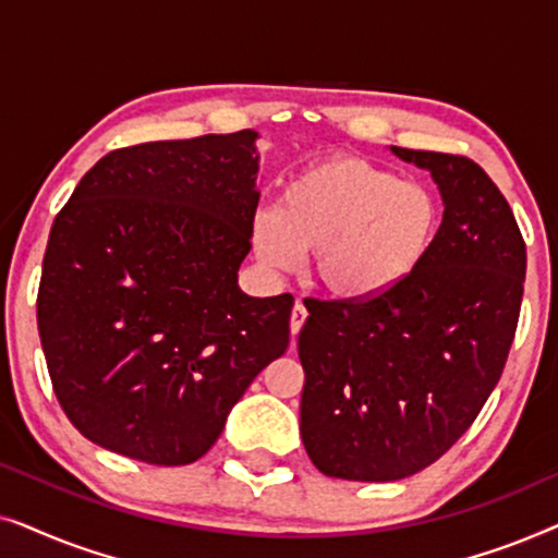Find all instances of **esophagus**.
Here are the masks:
<instances>
[{"mask_svg":"<svg viewBox=\"0 0 558 558\" xmlns=\"http://www.w3.org/2000/svg\"><path fill=\"white\" fill-rule=\"evenodd\" d=\"M304 319H307V307H304L302 300L294 302V310H292V323H289V327H292V338L296 340V332L302 330Z\"/></svg>","mask_w":558,"mask_h":558,"instance_id":"obj_1","label":"esophagus"}]
</instances>
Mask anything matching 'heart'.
<instances>
[{"label": "heart", "mask_w": 558, "mask_h": 558, "mask_svg": "<svg viewBox=\"0 0 558 558\" xmlns=\"http://www.w3.org/2000/svg\"><path fill=\"white\" fill-rule=\"evenodd\" d=\"M441 208L429 187L361 157L310 165L281 190L277 208L251 223V246L269 274H312L345 302L378 300L422 269L437 243Z\"/></svg>", "instance_id": "b5f03b06"}]
</instances>
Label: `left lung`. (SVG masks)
<instances>
[{"label":"left lung","mask_w":558,"mask_h":558,"mask_svg":"<svg viewBox=\"0 0 558 558\" xmlns=\"http://www.w3.org/2000/svg\"><path fill=\"white\" fill-rule=\"evenodd\" d=\"M429 170L445 216L432 254L371 302L307 304L300 434L327 477L393 483L437 462L506 368L523 300L525 243L480 165L391 147Z\"/></svg>","instance_id":"1"}]
</instances>
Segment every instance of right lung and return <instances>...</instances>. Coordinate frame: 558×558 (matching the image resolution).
<instances>
[{
  "instance_id": "obj_1",
  "label": "right lung",
  "mask_w": 558,
  "mask_h": 558,
  "mask_svg": "<svg viewBox=\"0 0 558 558\" xmlns=\"http://www.w3.org/2000/svg\"><path fill=\"white\" fill-rule=\"evenodd\" d=\"M258 134L147 142L98 159L52 223L37 330L65 416L147 464L208 452L289 345L292 294L248 296Z\"/></svg>"
}]
</instances>
